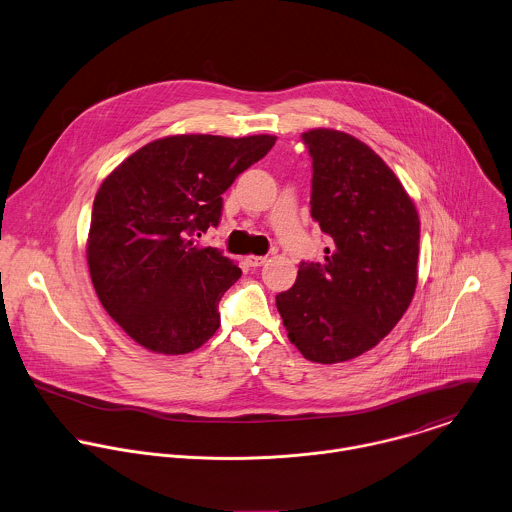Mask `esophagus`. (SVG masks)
<instances>
[{
    "label": "esophagus",
    "instance_id": "esophagus-1",
    "mask_svg": "<svg viewBox=\"0 0 512 512\" xmlns=\"http://www.w3.org/2000/svg\"><path fill=\"white\" fill-rule=\"evenodd\" d=\"M247 265L249 267H253V269H257V267H261V265H265V261H267V257H257V255H249L247 259Z\"/></svg>",
    "mask_w": 512,
    "mask_h": 512
}]
</instances>
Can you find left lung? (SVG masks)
Wrapping results in <instances>:
<instances>
[{"mask_svg": "<svg viewBox=\"0 0 512 512\" xmlns=\"http://www.w3.org/2000/svg\"><path fill=\"white\" fill-rule=\"evenodd\" d=\"M311 161V217L331 237L323 263H301L277 295L289 341L313 363L373 349L417 287L421 223L405 187L363 141L335 129L301 135Z\"/></svg>", "mask_w": 512, "mask_h": 512, "instance_id": "1", "label": "left lung"}]
</instances>
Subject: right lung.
Returning <instances> with one entry per match:
<instances>
[{
  "label": "right lung",
  "mask_w": 512,
  "mask_h": 512,
  "mask_svg": "<svg viewBox=\"0 0 512 512\" xmlns=\"http://www.w3.org/2000/svg\"><path fill=\"white\" fill-rule=\"evenodd\" d=\"M273 145V135H171L101 183L87 265L101 305L141 347L183 355L219 329V301L241 269L197 237L219 225L221 195Z\"/></svg>",
  "instance_id": "right-lung-1"
}]
</instances>
